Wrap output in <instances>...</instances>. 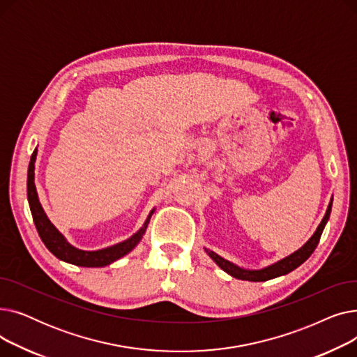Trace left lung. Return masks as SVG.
Returning a JSON list of instances; mask_svg holds the SVG:
<instances>
[{
    "label": "left lung",
    "mask_w": 357,
    "mask_h": 357,
    "mask_svg": "<svg viewBox=\"0 0 357 357\" xmlns=\"http://www.w3.org/2000/svg\"><path fill=\"white\" fill-rule=\"evenodd\" d=\"M331 205H333V198L328 204V208L326 211V215L324 218L321 220L320 226L317 227L315 233L312 234V237L305 243V245L298 249L296 252H294L292 255L287 256L285 259L276 261V264L268 266V268H264V269H257V271H250V269H243L234 264H231V261L226 260L224 257L218 256L217 253H214L213 250H208L205 249V252L208 253V256L215 261V264L224 271L227 272L229 275H231L233 278H237V279H241V280H250V282H264V280H269V279H273V278H278V276H282V275H287L289 272H292L294 269H296L299 265H303L304 261L312 255V252L315 250L318 241H320V237L323 234V230L326 227V224L330 218V213H331Z\"/></svg>",
    "instance_id": "left-lung-1"
}]
</instances>
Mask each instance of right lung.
<instances>
[{"instance_id": "obj_1", "label": "right lung", "mask_w": 357, "mask_h": 357, "mask_svg": "<svg viewBox=\"0 0 357 357\" xmlns=\"http://www.w3.org/2000/svg\"><path fill=\"white\" fill-rule=\"evenodd\" d=\"M37 156V149L33 152L30 163H29V172H27V198H29V205H30V211L33 215L34 226L37 229V233H39L42 241L45 243V246L56 256L58 259L68 261V264L77 265V266H84V268H102L107 266L112 261L119 260L120 257L126 256L133 250L139 241L142 240L143 234L146 233L147 224L150 221V217H152L153 211L152 210L146 218L143 227L131 236L130 238L117 243L114 246H109L101 250H93V252H86L73 248L70 243L66 241L63 234L56 229L47 215L45 214L42 204L39 201V197H37L36 191V185H34V162Z\"/></svg>"}]
</instances>
